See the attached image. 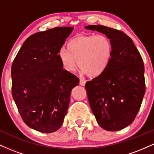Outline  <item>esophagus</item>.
<instances>
[{"label": "esophagus", "instance_id": "34e87169", "mask_svg": "<svg viewBox=\"0 0 154 154\" xmlns=\"http://www.w3.org/2000/svg\"><path fill=\"white\" fill-rule=\"evenodd\" d=\"M85 83H86L85 80H84V79H79V85H80L85 86Z\"/></svg>", "mask_w": 154, "mask_h": 154}]
</instances>
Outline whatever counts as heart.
Wrapping results in <instances>:
<instances>
[{
    "mask_svg": "<svg viewBox=\"0 0 154 154\" xmlns=\"http://www.w3.org/2000/svg\"><path fill=\"white\" fill-rule=\"evenodd\" d=\"M112 54V43L106 35H78L69 40L66 49H60L57 58L65 71L73 72L77 61L82 74L97 77L106 70Z\"/></svg>",
    "mask_w": 154,
    "mask_h": 154,
    "instance_id": "b5f03b06",
    "label": "heart"
}]
</instances>
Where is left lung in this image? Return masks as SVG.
<instances>
[{"label": "left lung", "mask_w": 154, "mask_h": 154, "mask_svg": "<svg viewBox=\"0 0 154 154\" xmlns=\"http://www.w3.org/2000/svg\"><path fill=\"white\" fill-rule=\"evenodd\" d=\"M85 28L106 35L113 45L106 70L85 85L91 110L104 130H122L134 121L146 92L143 59L123 32L102 25Z\"/></svg>", "instance_id": "left-lung-1"}]
</instances>
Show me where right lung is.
Segmentation results:
<instances>
[{
  "mask_svg": "<svg viewBox=\"0 0 154 154\" xmlns=\"http://www.w3.org/2000/svg\"><path fill=\"white\" fill-rule=\"evenodd\" d=\"M73 27L40 32L24 41L11 66L12 96L28 127L51 133L63 125L79 79L61 66L57 54Z\"/></svg>",
  "mask_w": 154,
  "mask_h": 154,
  "instance_id": "obj_1",
  "label": "right lung"
}]
</instances>
